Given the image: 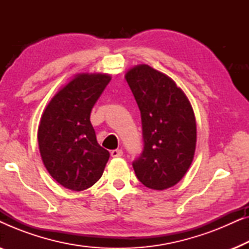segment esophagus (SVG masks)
I'll return each mask as SVG.
<instances>
[{
    "label": "esophagus",
    "instance_id": "esophagus-1",
    "mask_svg": "<svg viewBox=\"0 0 249 249\" xmlns=\"http://www.w3.org/2000/svg\"><path fill=\"white\" fill-rule=\"evenodd\" d=\"M122 155H124L122 149H113V151H111L112 158H121Z\"/></svg>",
    "mask_w": 249,
    "mask_h": 249
}]
</instances>
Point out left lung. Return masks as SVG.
Segmentation results:
<instances>
[{"label": "left lung", "mask_w": 249, "mask_h": 249, "mask_svg": "<svg viewBox=\"0 0 249 249\" xmlns=\"http://www.w3.org/2000/svg\"><path fill=\"white\" fill-rule=\"evenodd\" d=\"M125 80L141 110L144 139L135 173L148 188L168 189L183 178L195 154L193 107L171 78L147 64L131 68Z\"/></svg>", "instance_id": "8db88e82"}]
</instances>
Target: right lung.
<instances>
[{"mask_svg": "<svg viewBox=\"0 0 249 249\" xmlns=\"http://www.w3.org/2000/svg\"><path fill=\"white\" fill-rule=\"evenodd\" d=\"M111 76L79 73L54 95L43 112L38 145L43 163L61 186L81 192L98 181L110 158L90 124V112Z\"/></svg>", "mask_w": 249, "mask_h": 249, "instance_id": "obj_1", "label": "right lung"}]
</instances>
